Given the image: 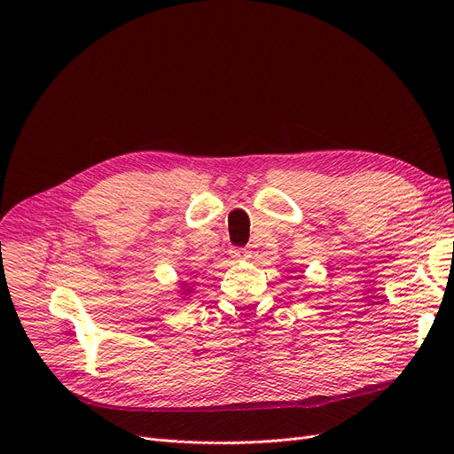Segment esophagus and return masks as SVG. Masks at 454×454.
I'll list each match as a JSON object with an SVG mask.
<instances>
[{
    "mask_svg": "<svg viewBox=\"0 0 454 454\" xmlns=\"http://www.w3.org/2000/svg\"><path fill=\"white\" fill-rule=\"evenodd\" d=\"M231 255L235 259H248V257H252V252L248 248H232Z\"/></svg>",
    "mask_w": 454,
    "mask_h": 454,
    "instance_id": "obj_1",
    "label": "esophagus"
}]
</instances>
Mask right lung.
<instances>
[{
	"label": "right lung",
	"mask_w": 454,
	"mask_h": 454,
	"mask_svg": "<svg viewBox=\"0 0 454 454\" xmlns=\"http://www.w3.org/2000/svg\"><path fill=\"white\" fill-rule=\"evenodd\" d=\"M185 292H187V290H185Z\"/></svg>",
	"instance_id": "right-lung-1"
}]
</instances>
